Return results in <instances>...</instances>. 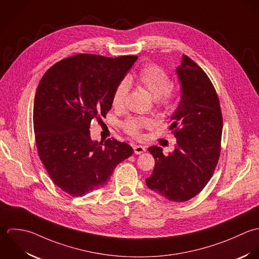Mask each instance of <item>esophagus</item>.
I'll list each match as a JSON object with an SVG mask.
<instances>
[{
	"instance_id": "34e87169",
	"label": "esophagus",
	"mask_w": 259,
	"mask_h": 259,
	"mask_svg": "<svg viewBox=\"0 0 259 259\" xmlns=\"http://www.w3.org/2000/svg\"><path fill=\"white\" fill-rule=\"evenodd\" d=\"M133 149H134V153L137 154V155L142 154V153H144L146 151V148L144 146H142V145H135L133 147Z\"/></svg>"
}]
</instances>
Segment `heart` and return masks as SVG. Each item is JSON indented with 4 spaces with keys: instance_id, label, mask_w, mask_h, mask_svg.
<instances>
[{
    "instance_id": "heart-1",
    "label": "heart",
    "mask_w": 259,
    "mask_h": 259,
    "mask_svg": "<svg viewBox=\"0 0 259 259\" xmlns=\"http://www.w3.org/2000/svg\"><path fill=\"white\" fill-rule=\"evenodd\" d=\"M129 83H135L145 89L161 108L170 107L175 100V93L171 87L172 81L169 74L159 66L149 65L143 68L135 78L129 77L116 86L112 96V104L115 108L124 106L130 89ZM152 126L151 119L139 117L129 118L122 124L123 129L136 138L140 137L142 129H148Z\"/></svg>"
}]
</instances>
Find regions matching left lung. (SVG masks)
<instances>
[{"label":"left lung","instance_id":"1","mask_svg":"<svg viewBox=\"0 0 259 259\" xmlns=\"http://www.w3.org/2000/svg\"><path fill=\"white\" fill-rule=\"evenodd\" d=\"M176 74L182 93L169 129L177 144L167 156L161 147H149L155 166L146 184L170 201L183 202L196 196L214 173L223 122L218 96L206 73L183 55Z\"/></svg>","mask_w":259,"mask_h":259}]
</instances>
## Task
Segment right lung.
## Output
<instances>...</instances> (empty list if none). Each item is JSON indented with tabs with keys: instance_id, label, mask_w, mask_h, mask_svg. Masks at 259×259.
<instances>
[{
	"instance_id": "right-lung-1",
	"label": "right lung",
	"mask_w": 259,
	"mask_h": 259,
	"mask_svg": "<svg viewBox=\"0 0 259 259\" xmlns=\"http://www.w3.org/2000/svg\"><path fill=\"white\" fill-rule=\"evenodd\" d=\"M137 59L71 56L53 65L38 85L33 112L38 153L53 182L74 197L106 185L116 166L133 154L129 144L114 138L93 141L89 128L111 109L116 86Z\"/></svg>"
}]
</instances>
